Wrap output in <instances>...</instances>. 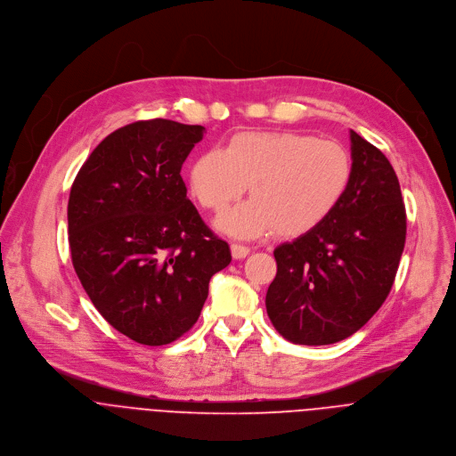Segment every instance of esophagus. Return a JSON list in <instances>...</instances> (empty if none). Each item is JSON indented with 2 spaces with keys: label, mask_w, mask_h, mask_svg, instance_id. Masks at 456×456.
<instances>
[{
  "label": "esophagus",
  "mask_w": 456,
  "mask_h": 456,
  "mask_svg": "<svg viewBox=\"0 0 456 456\" xmlns=\"http://www.w3.org/2000/svg\"><path fill=\"white\" fill-rule=\"evenodd\" d=\"M232 255H233V258H244V256L249 255V248L244 246V244L233 242V244H232Z\"/></svg>",
  "instance_id": "34e87169"
}]
</instances>
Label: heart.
<instances>
[{
    "label": "heart",
    "instance_id": "obj_1",
    "mask_svg": "<svg viewBox=\"0 0 456 456\" xmlns=\"http://www.w3.org/2000/svg\"><path fill=\"white\" fill-rule=\"evenodd\" d=\"M191 191L210 212L239 201L248 185L251 201L223 214L216 226L233 237H258L275 230L298 237L339 205L352 179L346 149L295 131H248L224 149H208L191 167Z\"/></svg>",
    "mask_w": 456,
    "mask_h": 456
}]
</instances>
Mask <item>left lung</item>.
<instances>
[{
  "label": "left lung",
  "instance_id": "8db88e82",
  "mask_svg": "<svg viewBox=\"0 0 456 456\" xmlns=\"http://www.w3.org/2000/svg\"><path fill=\"white\" fill-rule=\"evenodd\" d=\"M352 179L332 214L273 255L267 316L297 345L352 336L387 300L406 240V210L388 158L350 131Z\"/></svg>",
  "mask_w": 456,
  "mask_h": 456
}]
</instances>
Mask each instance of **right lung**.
<instances>
[{"instance_id": "add662e5", "label": "right lung", "mask_w": 456, "mask_h": 456, "mask_svg": "<svg viewBox=\"0 0 456 456\" xmlns=\"http://www.w3.org/2000/svg\"><path fill=\"white\" fill-rule=\"evenodd\" d=\"M203 134V126L165 118L133 122L95 147L71 185L77 277L106 322L142 345L191 330L210 279L232 260L179 174Z\"/></svg>"}]
</instances>
